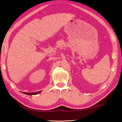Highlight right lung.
Returning <instances> with one entry per match:
<instances>
[{"mask_svg":"<svg viewBox=\"0 0 122 122\" xmlns=\"http://www.w3.org/2000/svg\"><path fill=\"white\" fill-rule=\"evenodd\" d=\"M41 92V91L40 92H24V94H25L26 95H36L38 93H40Z\"/></svg>","mask_w":122,"mask_h":122,"instance_id":"right-lung-1","label":"right lung"}]
</instances>
